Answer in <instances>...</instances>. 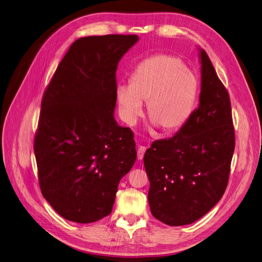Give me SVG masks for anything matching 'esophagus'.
<instances>
[{"label": "esophagus", "instance_id": "obj_1", "mask_svg": "<svg viewBox=\"0 0 262 262\" xmlns=\"http://www.w3.org/2000/svg\"><path fill=\"white\" fill-rule=\"evenodd\" d=\"M146 150H147V147H145V146H138V149H137V158H138V160H142L143 156H145Z\"/></svg>", "mask_w": 262, "mask_h": 262}]
</instances>
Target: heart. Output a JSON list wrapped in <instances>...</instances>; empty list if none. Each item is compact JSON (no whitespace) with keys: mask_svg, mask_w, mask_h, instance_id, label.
Wrapping results in <instances>:
<instances>
[{"mask_svg":"<svg viewBox=\"0 0 262 262\" xmlns=\"http://www.w3.org/2000/svg\"><path fill=\"white\" fill-rule=\"evenodd\" d=\"M199 81L179 57L157 54L142 61L130 76L129 86L119 85L115 97L122 119L135 125L148 102L152 125L165 133L183 128L196 107Z\"/></svg>","mask_w":262,"mask_h":262,"instance_id":"1","label":"heart"}]
</instances>
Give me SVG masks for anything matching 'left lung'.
Wrapping results in <instances>:
<instances>
[{
	"instance_id": "1",
	"label": "left lung",
	"mask_w": 262,
	"mask_h": 262,
	"mask_svg": "<svg viewBox=\"0 0 262 262\" xmlns=\"http://www.w3.org/2000/svg\"><path fill=\"white\" fill-rule=\"evenodd\" d=\"M198 56V107L183 128L154 141L143 157L151 213L171 226L193 223L220 201L235 148L229 94L199 47Z\"/></svg>"
}]
</instances>
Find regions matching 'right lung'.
Listing matches in <instances>:
<instances>
[{
	"label": "right lung",
	"instance_id": "obj_1",
	"mask_svg": "<svg viewBox=\"0 0 262 262\" xmlns=\"http://www.w3.org/2000/svg\"><path fill=\"white\" fill-rule=\"evenodd\" d=\"M136 35L76 40L41 103L35 138L42 195L64 219L92 223L111 213L120 181L137 159L134 134L114 119L117 64Z\"/></svg>",
	"mask_w": 262,
	"mask_h": 262
}]
</instances>
